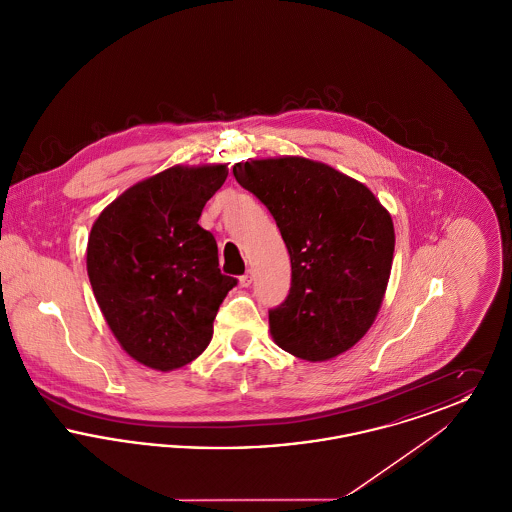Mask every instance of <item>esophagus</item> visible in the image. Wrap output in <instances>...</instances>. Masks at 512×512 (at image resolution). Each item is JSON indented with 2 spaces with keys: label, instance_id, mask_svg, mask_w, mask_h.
Listing matches in <instances>:
<instances>
[{
  "label": "esophagus",
  "instance_id": "esophagus-1",
  "mask_svg": "<svg viewBox=\"0 0 512 512\" xmlns=\"http://www.w3.org/2000/svg\"><path fill=\"white\" fill-rule=\"evenodd\" d=\"M253 282V274L251 272H245L244 276H240V286L242 288H249Z\"/></svg>",
  "mask_w": 512,
  "mask_h": 512
}]
</instances>
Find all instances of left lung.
<instances>
[{"label":"left lung","instance_id":"left-lung-1","mask_svg":"<svg viewBox=\"0 0 512 512\" xmlns=\"http://www.w3.org/2000/svg\"><path fill=\"white\" fill-rule=\"evenodd\" d=\"M238 184L276 220L292 288L268 311L270 334L303 361L338 357L372 326L390 280L395 232L365 184L305 157L234 165Z\"/></svg>","mask_w":512,"mask_h":512}]
</instances>
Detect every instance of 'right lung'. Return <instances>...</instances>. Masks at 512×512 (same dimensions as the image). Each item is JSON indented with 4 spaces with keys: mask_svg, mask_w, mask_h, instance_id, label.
Returning <instances> with one entry per match:
<instances>
[{
    "mask_svg": "<svg viewBox=\"0 0 512 512\" xmlns=\"http://www.w3.org/2000/svg\"><path fill=\"white\" fill-rule=\"evenodd\" d=\"M226 176V165L171 167L128 188L92 226L86 267L99 309L122 349L149 368L197 359L238 284L197 224Z\"/></svg>",
    "mask_w": 512,
    "mask_h": 512,
    "instance_id": "right-lung-1",
    "label": "right lung"
}]
</instances>
